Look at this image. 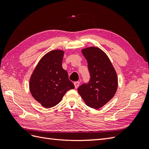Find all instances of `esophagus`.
Returning <instances> with one entry per match:
<instances>
[{
    "mask_svg": "<svg viewBox=\"0 0 149 149\" xmlns=\"http://www.w3.org/2000/svg\"><path fill=\"white\" fill-rule=\"evenodd\" d=\"M79 84H80V82H79V81H75V82H74L75 88H77L79 86Z\"/></svg>",
    "mask_w": 149,
    "mask_h": 149,
    "instance_id": "34e87169",
    "label": "esophagus"
}]
</instances>
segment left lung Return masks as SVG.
Returning <instances> with one entry per match:
<instances>
[{
    "label": "left lung",
    "mask_w": 149,
    "mask_h": 149,
    "mask_svg": "<svg viewBox=\"0 0 149 149\" xmlns=\"http://www.w3.org/2000/svg\"><path fill=\"white\" fill-rule=\"evenodd\" d=\"M88 62L90 79L78 88L86 104L99 109L114 97L118 89V76L106 54L97 47L82 49Z\"/></svg>",
    "instance_id": "8db88e82"
}]
</instances>
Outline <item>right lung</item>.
I'll return each instance as SVG.
<instances>
[{
    "label": "right lung",
    "mask_w": 149,
    "mask_h": 149,
    "mask_svg": "<svg viewBox=\"0 0 149 149\" xmlns=\"http://www.w3.org/2000/svg\"><path fill=\"white\" fill-rule=\"evenodd\" d=\"M64 52L53 50L43 56L30 79V91L35 100L45 108L57 105L65 93L74 89L67 71L63 69Z\"/></svg>",
    "instance_id": "right-lung-1"
}]
</instances>
